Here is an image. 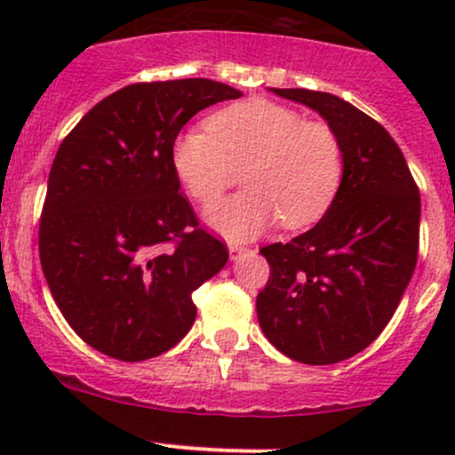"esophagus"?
I'll use <instances>...</instances> for the list:
<instances>
[{"label": "esophagus", "mask_w": 455, "mask_h": 455, "mask_svg": "<svg viewBox=\"0 0 455 455\" xmlns=\"http://www.w3.org/2000/svg\"><path fill=\"white\" fill-rule=\"evenodd\" d=\"M246 251H249V249H246V246H240V244H231V246H228V253H231V259H240V257L244 255Z\"/></svg>", "instance_id": "esophagus-1"}]
</instances>
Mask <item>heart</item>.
<instances>
[{
    "label": "heart",
    "instance_id": "b5f03b06",
    "mask_svg": "<svg viewBox=\"0 0 455 455\" xmlns=\"http://www.w3.org/2000/svg\"><path fill=\"white\" fill-rule=\"evenodd\" d=\"M173 169L187 194L215 204L237 182L246 191L206 213L211 227L231 240H251L277 220L283 227L315 224L332 206L343 182V147L321 121L266 99L240 100L173 142Z\"/></svg>",
    "mask_w": 455,
    "mask_h": 455
}]
</instances>
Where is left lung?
<instances>
[{"label": "left lung", "instance_id": "obj_1", "mask_svg": "<svg viewBox=\"0 0 455 455\" xmlns=\"http://www.w3.org/2000/svg\"><path fill=\"white\" fill-rule=\"evenodd\" d=\"M273 92L328 121L346 169L316 227L259 249L270 275L257 295V319L266 339L292 361L339 363L383 332L414 275L419 185L387 130L355 105L301 87Z\"/></svg>", "mask_w": 455, "mask_h": 455}]
</instances>
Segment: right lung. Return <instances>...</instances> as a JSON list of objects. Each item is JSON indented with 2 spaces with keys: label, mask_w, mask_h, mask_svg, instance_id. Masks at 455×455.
I'll use <instances>...</instances> for the list:
<instances>
[{
  "label": "right lung",
  "mask_w": 455,
  "mask_h": 455,
  "mask_svg": "<svg viewBox=\"0 0 455 455\" xmlns=\"http://www.w3.org/2000/svg\"><path fill=\"white\" fill-rule=\"evenodd\" d=\"M242 92L211 79L132 84L63 139L39 220L45 282L70 328L118 361L176 346L196 321V288L228 249L200 224L173 169L191 116Z\"/></svg>",
  "instance_id": "right-lung-1"
}]
</instances>
